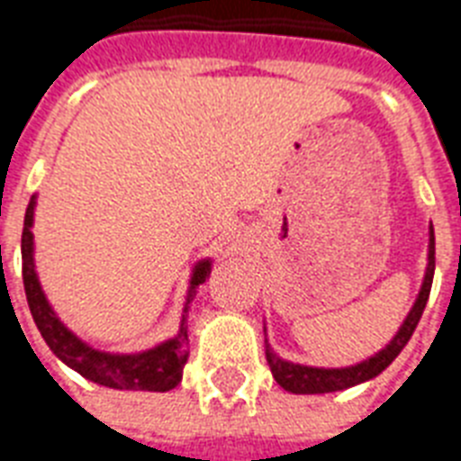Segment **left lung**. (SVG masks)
<instances>
[{
  "label": "left lung",
  "mask_w": 461,
  "mask_h": 461,
  "mask_svg": "<svg viewBox=\"0 0 461 461\" xmlns=\"http://www.w3.org/2000/svg\"><path fill=\"white\" fill-rule=\"evenodd\" d=\"M433 273H436V234H433V224L429 227V263H426V273H423L421 289L416 296L414 306L409 308L407 318L400 325V330L394 332V337L375 351L373 357L364 358L354 366H342V368H322V366H306L294 364L282 358L277 351L270 347L266 337V358L273 371V378L277 380V385L285 387L287 393L294 394H325V393H339L347 387L361 385L366 380H373L375 375L385 371L387 366L393 364L394 358L400 357V351L407 347L409 337L414 335L416 325L421 321L423 308L429 302L430 285H433Z\"/></svg>",
  "instance_id": "1"
}]
</instances>
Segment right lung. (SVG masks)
I'll use <instances>...</instances> for the list:
<instances>
[{
	"label": "right lung",
	"mask_w": 461,
	"mask_h": 461,
	"mask_svg": "<svg viewBox=\"0 0 461 461\" xmlns=\"http://www.w3.org/2000/svg\"><path fill=\"white\" fill-rule=\"evenodd\" d=\"M38 195H32L25 208L23 237H21V260H23V287L25 299L31 306L32 321L38 325L40 335L54 357L64 361L68 368L81 373L83 378L112 390H148V393H167L181 383V373L188 361V311L194 302L195 289L210 277L212 260H195L188 280L186 302L181 308V322L176 335L155 344L150 349L133 351V354H114L103 351L83 342L81 337L59 321L52 303L47 302L38 270H35V241H32V220H35Z\"/></svg>",
	"instance_id": "right-lung-1"
}]
</instances>
